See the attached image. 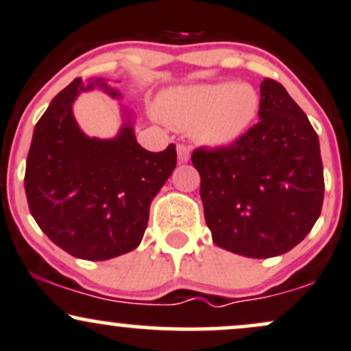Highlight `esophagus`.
<instances>
[{
  "mask_svg": "<svg viewBox=\"0 0 351 351\" xmlns=\"http://www.w3.org/2000/svg\"><path fill=\"white\" fill-rule=\"evenodd\" d=\"M176 152H178V160L181 163H186L189 162V156H191V148L188 147V145H178L176 147Z\"/></svg>",
  "mask_w": 351,
  "mask_h": 351,
  "instance_id": "esophagus-1",
  "label": "esophagus"
}]
</instances>
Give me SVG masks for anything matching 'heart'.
Masks as SVG:
<instances>
[{"mask_svg":"<svg viewBox=\"0 0 351 351\" xmlns=\"http://www.w3.org/2000/svg\"><path fill=\"white\" fill-rule=\"evenodd\" d=\"M257 110V92L236 82L176 87L160 99V114L168 123L215 147L239 138L256 119Z\"/></svg>","mask_w":351,"mask_h":351,"instance_id":"1","label":"heart"}]
</instances>
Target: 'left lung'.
I'll return each mask as SVG.
<instances>
[{
  "label": "left lung",
  "instance_id": "obj_1",
  "mask_svg": "<svg viewBox=\"0 0 351 351\" xmlns=\"http://www.w3.org/2000/svg\"><path fill=\"white\" fill-rule=\"evenodd\" d=\"M259 123L229 147L193 152L213 243L267 259L308 234L324 203L320 143L304 110L279 82L261 84Z\"/></svg>",
  "mask_w": 351,
  "mask_h": 351
}]
</instances>
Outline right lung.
<instances>
[{"instance_id": "add662e5", "label": "right lung", "mask_w": 351, "mask_h": 351, "mask_svg": "<svg viewBox=\"0 0 351 351\" xmlns=\"http://www.w3.org/2000/svg\"><path fill=\"white\" fill-rule=\"evenodd\" d=\"M122 94L104 79H75L36 123L26 162L29 211L56 245L86 261H107L142 243L150 204L176 167V148L153 153L136 142L134 114L123 112L114 138L80 130L72 106L80 92Z\"/></svg>"}]
</instances>
